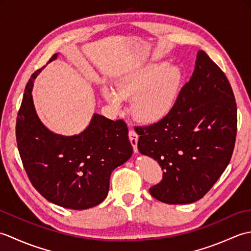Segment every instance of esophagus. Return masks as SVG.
I'll list each match as a JSON object with an SVG mask.
<instances>
[{
    "instance_id": "34e87169",
    "label": "esophagus",
    "mask_w": 251,
    "mask_h": 251,
    "mask_svg": "<svg viewBox=\"0 0 251 251\" xmlns=\"http://www.w3.org/2000/svg\"><path fill=\"white\" fill-rule=\"evenodd\" d=\"M128 136H129V140H130L131 146H132V148H134V151L138 152V146H137L138 145V135H137V132L131 129V130H129Z\"/></svg>"
}]
</instances>
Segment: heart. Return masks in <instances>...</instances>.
Listing matches in <instances>:
<instances>
[{
  "label": "heart",
  "instance_id": "heart-1",
  "mask_svg": "<svg viewBox=\"0 0 251 251\" xmlns=\"http://www.w3.org/2000/svg\"><path fill=\"white\" fill-rule=\"evenodd\" d=\"M180 68L166 62H153L125 74L116 83L117 92L104 87L103 96L115 109L122 98H132L131 111L137 120L153 123L172 110L180 86Z\"/></svg>",
  "mask_w": 251,
  "mask_h": 251
}]
</instances>
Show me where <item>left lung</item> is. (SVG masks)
I'll return each instance as SVG.
<instances>
[{
    "instance_id": "8db88e82",
    "label": "left lung",
    "mask_w": 251,
    "mask_h": 251,
    "mask_svg": "<svg viewBox=\"0 0 251 251\" xmlns=\"http://www.w3.org/2000/svg\"><path fill=\"white\" fill-rule=\"evenodd\" d=\"M138 149L153 157L163 179L151 195L166 204L201 200L221 177L231 161L237 132V108L225 72L204 50L163 119L137 126Z\"/></svg>"
}]
</instances>
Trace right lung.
Here are the masks:
<instances>
[{"label":"right lung","instance_id":"add662e5","mask_svg":"<svg viewBox=\"0 0 251 251\" xmlns=\"http://www.w3.org/2000/svg\"><path fill=\"white\" fill-rule=\"evenodd\" d=\"M42 69L26 83L16 121V140L26 176L35 190L56 205L75 210L97 206L108 195L112 172L132 154L127 124L94 114L79 135L50 131L35 113L31 94Z\"/></svg>","mask_w":251,"mask_h":251}]
</instances>
